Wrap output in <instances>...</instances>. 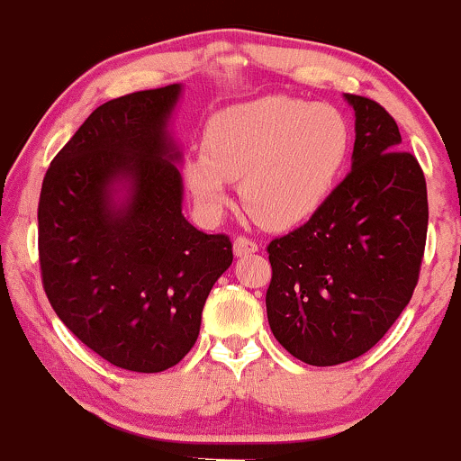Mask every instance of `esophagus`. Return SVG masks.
<instances>
[{
  "label": "esophagus",
  "instance_id": "obj_1",
  "mask_svg": "<svg viewBox=\"0 0 461 461\" xmlns=\"http://www.w3.org/2000/svg\"><path fill=\"white\" fill-rule=\"evenodd\" d=\"M256 251H258V242L251 240V238L238 236L234 240V256L236 258L249 256V253H256Z\"/></svg>",
  "mask_w": 461,
  "mask_h": 461
}]
</instances>
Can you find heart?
<instances>
[{"mask_svg":"<svg viewBox=\"0 0 461 461\" xmlns=\"http://www.w3.org/2000/svg\"><path fill=\"white\" fill-rule=\"evenodd\" d=\"M351 149V125L330 104L271 95L219 110L201 136V153L184 160L194 208L216 221L240 182L242 205L271 230L314 216L338 186Z\"/></svg>","mask_w":461,"mask_h":461,"instance_id":"b5f03b06","label":"heart"}]
</instances>
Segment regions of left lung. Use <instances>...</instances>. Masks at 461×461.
<instances>
[{
    "label": "left lung",
    "mask_w": 461,
    "mask_h": 461,
    "mask_svg": "<svg viewBox=\"0 0 461 461\" xmlns=\"http://www.w3.org/2000/svg\"><path fill=\"white\" fill-rule=\"evenodd\" d=\"M356 113L351 171L305 225L268 245L267 314L273 336L312 366L373 348L410 303L425 251L427 184L401 151L394 119L373 99Z\"/></svg>",
    "instance_id": "8db88e82"
}]
</instances>
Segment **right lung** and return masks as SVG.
I'll return each mask as SVG.
<instances>
[{"mask_svg":"<svg viewBox=\"0 0 461 461\" xmlns=\"http://www.w3.org/2000/svg\"><path fill=\"white\" fill-rule=\"evenodd\" d=\"M182 84L110 99L47 168L39 258L58 319L114 366L160 373L197 342L201 312L230 268L227 236L182 214L171 130Z\"/></svg>","mask_w":461,"mask_h":461,"instance_id":"obj_1","label":"right lung"}]
</instances>
